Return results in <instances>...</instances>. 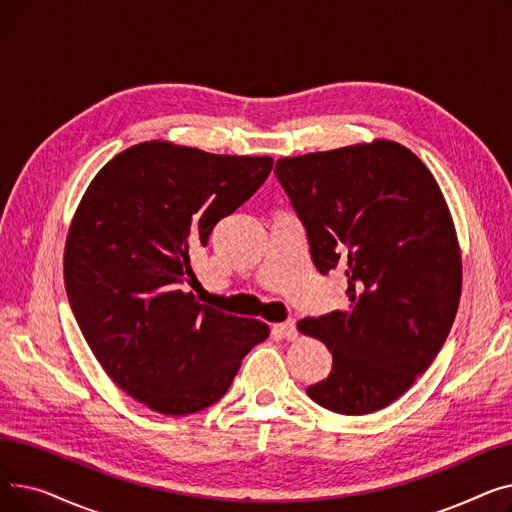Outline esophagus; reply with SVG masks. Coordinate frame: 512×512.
I'll use <instances>...</instances> for the list:
<instances>
[{
  "mask_svg": "<svg viewBox=\"0 0 512 512\" xmlns=\"http://www.w3.org/2000/svg\"><path fill=\"white\" fill-rule=\"evenodd\" d=\"M274 334L284 338V340H294V338H297V334H299L297 332V321L288 319V321H284V324H276L274 326Z\"/></svg>",
  "mask_w": 512,
  "mask_h": 512,
  "instance_id": "esophagus-1",
  "label": "esophagus"
}]
</instances>
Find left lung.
I'll use <instances>...</instances> for the list:
<instances>
[{
  "label": "left lung",
  "mask_w": 512,
  "mask_h": 512,
  "mask_svg": "<svg viewBox=\"0 0 512 512\" xmlns=\"http://www.w3.org/2000/svg\"><path fill=\"white\" fill-rule=\"evenodd\" d=\"M319 274H346L348 309L305 317L332 371L307 388L340 415L380 411L444 346L461 299V255L442 191L421 159L392 141L276 161Z\"/></svg>",
  "instance_id": "obj_1"
}]
</instances>
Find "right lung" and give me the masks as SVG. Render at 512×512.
<instances>
[{"mask_svg":"<svg viewBox=\"0 0 512 512\" xmlns=\"http://www.w3.org/2000/svg\"><path fill=\"white\" fill-rule=\"evenodd\" d=\"M272 157L141 143L99 170L66 240L76 324L105 373L161 415L218 402L240 361L270 336L263 321L201 305L191 253L267 180Z\"/></svg>","mask_w":512,"mask_h":512,"instance_id":"1","label":"right lung"}]
</instances>
